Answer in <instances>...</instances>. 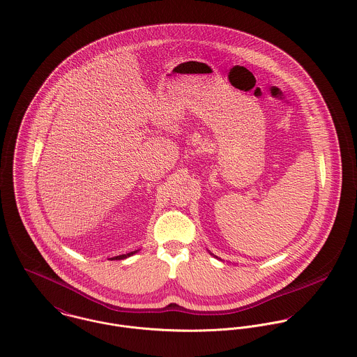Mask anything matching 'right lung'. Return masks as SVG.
<instances>
[{"mask_svg":"<svg viewBox=\"0 0 357 357\" xmlns=\"http://www.w3.org/2000/svg\"><path fill=\"white\" fill-rule=\"evenodd\" d=\"M134 253H137V250H134V252H130V253H126V255L115 256V257H112V259H109V260H121V259H127V257H130V256H131V255H134Z\"/></svg>","mask_w":357,"mask_h":357,"instance_id":"add662e5","label":"right lung"}]
</instances>
